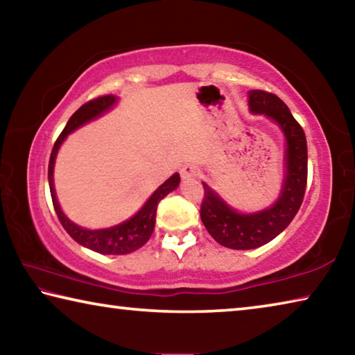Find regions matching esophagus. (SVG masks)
<instances>
[{
    "label": "esophagus",
    "mask_w": 355,
    "mask_h": 355,
    "mask_svg": "<svg viewBox=\"0 0 355 355\" xmlns=\"http://www.w3.org/2000/svg\"><path fill=\"white\" fill-rule=\"evenodd\" d=\"M180 172H182L183 180H192V178L199 177V169H197V166L192 164V163L184 164Z\"/></svg>",
    "instance_id": "1"
}]
</instances>
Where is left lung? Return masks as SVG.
<instances>
[{
	"label": "left lung",
	"instance_id": "left-lung-1",
	"mask_svg": "<svg viewBox=\"0 0 355 355\" xmlns=\"http://www.w3.org/2000/svg\"><path fill=\"white\" fill-rule=\"evenodd\" d=\"M250 111L266 114L280 125L286 137V177L279 200L271 208L255 214L232 209L220 197L203 184L200 218L216 241L228 249L249 250L260 248L280 235L297 214L307 188V139L299 122L277 95L249 92Z\"/></svg>",
	"mask_w": 355,
	"mask_h": 355
}]
</instances>
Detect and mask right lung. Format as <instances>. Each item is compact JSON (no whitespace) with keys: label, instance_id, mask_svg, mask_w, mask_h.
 <instances>
[{"label":"right lung","instance_id":"add662e5","mask_svg":"<svg viewBox=\"0 0 355 355\" xmlns=\"http://www.w3.org/2000/svg\"><path fill=\"white\" fill-rule=\"evenodd\" d=\"M116 100L117 98L114 97V95H103V97H97L94 100H89L87 103H84L80 110L70 117L67 125H65V128L62 130V133L59 135L55 146H53L50 155V164H48V182H50L51 200L59 222H61L65 232H67L78 244H81L84 248L91 249L94 252H98L101 255H125L141 249L142 245L148 241L155 230V219L158 203L161 202V199H164L171 191L175 189L180 183V175L178 173H173L169 180H166V182L153 192L152 197L146 202V205H144L133 218L116 227L103 228V230H86V228L78 227L73 222L65 218V214L62 213V209L56 200L55 184H53V166H55L59 146H61L62 141L67 137L69 133H71V131L110 110V107L116 103Z\"/></svg>","mask_w":355,"mask_h":355}]
</instances>
